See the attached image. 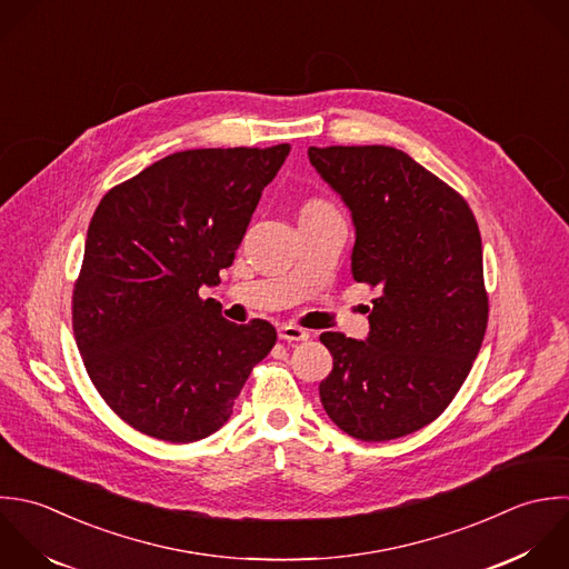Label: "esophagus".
Segmentation results:
<instances>
[{
    "instance_id": "1",
    "label": "esophagus",
    "mask_w": 569,
    "mask_h": 569,
    "mask_svg": "<svg viewBox=\"0 0 569 569\" xmlns=\"http://www.w3.org/2000/svg\"><path fill=\"white\" fill-rule=\"evenodd\" d=\"M279 339H283V341H308L310 335L306 330L297 328V326L286 323V326L279 328Z\"/></svg>"
}]
</instances>
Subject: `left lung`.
I'll return each instance as SVG.
<instances>
[{
	"label": "left lung",
	"instance_id": "1",
	"mask_svg": "<svg viewBox=\"0 0 569 569\" xmlns=\"http://www.w3.org/2000/svg\"><path fill=\"white\" fill-rule=\"evenodd\" d=\"M308 157L352 214L355 281L379 288L366 341L319 337L335 359L319 386L323 410L359 441L412 435L450 406L486 337L477 219L403 150L310 146Z\"/></svg>",
	"mask_w": 569,
	"mask_h": 569
}]
</instances>
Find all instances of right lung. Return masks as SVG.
Masks as SVG:
<instances>
[{
	"label": "right lung",
	"instance_id": "right-lung-1",
	"mask_svg": "<svg viewBox=\"0 0 569 569\" xmlns=\"http://www.w3.org/2000/svg\"><path fill=\"white\" fill-rule=\"evenodd\" d=\"M288 152V143L174 152L99 201L72 330L92 386L134 430L170 443L210 437L272 350L268 321L237 326L199 288L232 266Z\"/></svg>",
	"mask_w": 569,
	"mask_h": 569
}]
</instances>
